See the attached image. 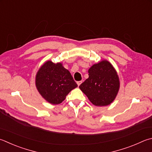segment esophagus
Masks as SVG:
<instances>
[{"label": "esophagus", "instance_id": "34e87169", "mask_svg": "<svg viewBox=\"0 0 152 152\" xmlns=\"http://www.w3.org/2000/svg\"><path fill=\"white\" fill-rule=\"evenodd\" d=\"M82 81H78V82H77V84H78V86L82 84Z\"/></svg>", "mask_w": 152, "mask_h": 152}]
</instances>
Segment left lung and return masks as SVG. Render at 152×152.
<instances>
[{
    "label": "left lung",
    "instance_id": "8db88e82",
    "mask_svg": "<svg viewBox=\"0 0 152 152\" xmlns=\"http://www.w3.org/2000/svg\"><path fill=\"white\" fill-rule=\"evenodd\" d=\"M88 76L80 85V89L96 106L111 104L120 89L119 77L111 63L102 60L92 65L88 70Z\"/></svg>",
    "mask_w": 152,
    "mask_h": 152
}]
</instances>
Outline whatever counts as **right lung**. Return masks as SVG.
<instances>
[{"mask_svg":"<svg viewBox=\"0 0 152 152\" xmlns=\"http://www.w3.org/2000/svg\"><path fill=\"white\" fill-rule=\"evenodd\" d=\"M35 82L38 92L52 104L62 103L68 93L78 86L62 63L54 64L50 60L39 68Z\"/></svg>","mask_w":152,"mask_h":152,"instance_id":"1","label":"right lung"}]
</instances>
